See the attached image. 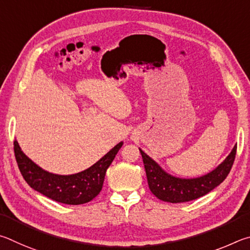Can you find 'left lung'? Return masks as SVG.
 <instances>
[{
  "label": "left lung",
  "mask_w": 250,
  "mask_h": 250,
  "mask_svg": "<svg viewBox=\"0 0 250 250\" xmlns=\"http://www.w3.org/2000/svg\"><path fill=\"white\" fill-rule=\"evenodd\" d=\"M236 149H237V146L235 145L225 160L211 172L190 179L171 176L170 173L166 172L141 148H139V151L143 157L148 186L151 193L165 202L182 203L203 196L212 191L214 188L220 186L229 176L235 160Z\"/></svg>",
  "instance_id": "obj_1"
}]
</instances>
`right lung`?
I'll use <instances>...</instances> for the list:
<instances>
[{
	"label": "right lung",
	"instance_id": "obj_1",
	"mask_svg": "<svg viewBox=\"0 0 250 250\" xmlns=\"http://www.w3.org/2000/svg\"><path fill=\"white\" fill-rule=\"evenodd\" d=\"M123 146V142L114 146L106 155L90 168L73 174H56L39 167L14 142L15 158L21 176L27 185L39 193L56 202L79 205L90 202L102 190L105 172Z\"/></svg>",
	"mask_w": 250,
	"mask_h": 250
}]
</instances>
